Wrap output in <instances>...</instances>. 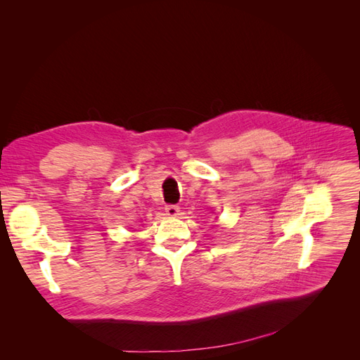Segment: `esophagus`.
<instances>
[{"instance_id":"esophagus-1","label":"esophagus","mask_w":360,"mask_h":360,"mask_svg":"<svg viewBox=\"0 0 360 360\" xmlns=\"http://www.w3.org/2000/svg\"><path fill=\"white\" fill-rule=\"evenodd\" d=\"M165 212L169 216H177L179 212H180V207L179 205H174V204H168V205H165Z\"/></svg>"}]
</instances>
